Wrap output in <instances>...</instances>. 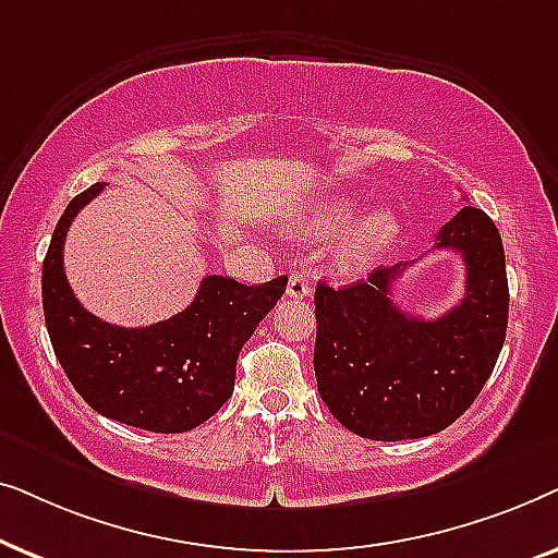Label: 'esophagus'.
I'll return each mask as SVG.
<instances>
[{
	"mask_svg": "<svg viewBox=\"0 0 558 558\" xmlns=\"http://www.w3.org/2000/svg\"><path fill=\"white\" fill-rule=\"evenodd\" d=\"M287 294L292 296V300H304V296H310V294H312V287H310V279H307V271H294L292 277H289Z\"/></svg>",
	"mask_w": 558,
	"mask_h": 558,
	"instance_id": "1",
	"label": "esophagus"
}]
</instances>
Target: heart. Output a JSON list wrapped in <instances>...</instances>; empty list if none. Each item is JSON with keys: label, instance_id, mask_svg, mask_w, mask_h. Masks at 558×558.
<instances>
[{"label": "heart", "instance_id": "b5f03b06", "mask_svg": "<svg viewBox=\"0 0 558 558\" xmlns=\"http://www.w3.org/2000/svg\"><path fill=\"white\" fill-rule=\"evenodd\" d=\"M357 203L353 197L345 195H332L325 197L323 203H317L310 210V216L304 218L302 233L312 235V239H330V235L340 233L350 220L355 218ZM399 216L386 205H378L368 213H363L345 233L340 235L335 243L332 256L335 264L342 271H357L363 266L376 262L384 251L391 246L396 235H399Z\"/></svg>", "mask_w": 558, "mask_h": 558}]
</instances>
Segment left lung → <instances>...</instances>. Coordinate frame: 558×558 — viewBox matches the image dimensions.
<instances>
[{
	"label": "left lung",
	"instance_id": "left-lung-1",
	"mask_svg": "<svg viewBox=\"0 0 558 558\" xmlns=\"http://www.w3.org/2000/svg\"><path fill=\"white\" fill-rule=\"evenodd\" d=\"M462 256V302L437 319L407 315L393 281L414 262L378 266L368 281L315 289V376L330 414L357 437L401 441L447 429L498 363L508 327L506 251L480 208H462L437 246Z\"/></svg>",
	"mask_w": 558,
	"mask_h": 558
}]
</instances>
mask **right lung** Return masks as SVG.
<instances>
[{"label":"right lung","instance_id":"right-lung-1","mask_svg":"<svg viewBox=\"0 0 558 558\" xmlns=\"http://www.w3.org/2000/svg\"><path fill=\"white\" fill-rule=\"evenodd\" d=\"M104 187L96 182L68 203L45 254L43 310L52 350L101 416L159 434L190 432L231 399L241 348L281 300L287 277L246 287L210 274L190 307L165 323H104L81 307L63 269L68 228Z\"/></svg>","mask_w":558,"mask_h":558}]
</instances>
